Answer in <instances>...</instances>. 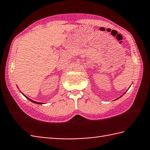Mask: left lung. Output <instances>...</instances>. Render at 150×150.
<instances>
[{
  "mask_svg": "<svg viewBox=\"0 0 150 150\" xmlns=\"http://www.w3.org/2000/svg\"><path fill=\"white\" fill-rule=\"evenodd\" d=\"M125 93H124V94H125ZM120 97H121V96H120ZM117 98V99H119V98ZM115 100H116V99H115Z\"/></svg>",
  "mask_w": 150,
  "mask_h": 150,
  "instance_id": "1",
  "label": "left lung"
}]
</instances>
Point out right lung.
I'll list each match as a JSON object with an SVG mask.
<instances>
[{
  "label": "right lung",
  "instance_id": "right-lung-1",
  "mask_svg": "<svg viewBox=\"0 0 150 150\" xmlns=\"http://www.w3.org/2000/svg\"><path fill=\"white\" fill-rule=\"evenodd\" d=\"M22 94L24 96H25L26 98H27L28 99V100H30V101H32V103H36V104H38V105H42V104H44V103H39V102H37V101H33V100H32V99H30V98H28L27 96H26L24 94H23L22 93Z\"/></svg>",
  "mask_w": 150,
  "mask_h": 150
}]
</instances>
